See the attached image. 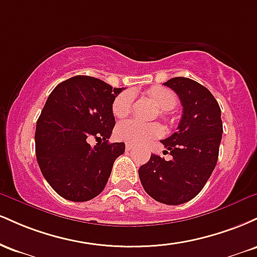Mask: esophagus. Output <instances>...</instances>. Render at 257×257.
I'll use <instances>...</instances> for the list:
<instances>
[{
    "mask_svg": "<svg viewBox=\"0 0 257 257\" xmlns=\"http://www.w3.org/2000/svg\"><path fill=\"white\" fill-rule=\"evenodd\" d=\"M134 145H133V144H131V143H126L125 144V150H126V151H131V150H133V149H134Z\"/></svg>",
    "mask_w": 257,
    "mask_h": 257,
    "instance_id": "34e87169",
    "label": "esophagus"
}]
</instances>
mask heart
Masks as SVG:
<instances>
[{"label":"heart","mask_w":257,"mask_h":257,"mask_svg":"<svg viewBox=\"0 0 257 257\" xmlns=\"http://www.w3.org/2000/svg\"><path fill=\"white\" fill-rule=\"evenodd\" d=\"M147 94L161 108V114L170 119L168 111L173 110L178 104V96L172 89L155 85L147 90ZM133 94L129 91L119 94L112 104V112L117 118H124L131 113L133 107ZM163 134V128L158 123H145L138 119H128L117 126V137L132 144H144Z\"/></svg>","instance_id":"heart-1"}]
</instances>
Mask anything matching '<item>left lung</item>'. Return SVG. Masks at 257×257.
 Instances as JSON below:
<instances>
[{
  "instance_id": "8db88e82",
  "label": "left lung",
  "mask_w": 257,
  "mask_h": 257,
  "mask_svg": "<svg viewBox=\"0 0 257 257\" xmlns=\"http://www.w3.org/2000/svg\"><path fill=\"white\" fill-rule=\"evenodd\" d=\"M178 94L182 116L178 131L161 143L172 159L151 155L139 169L144 190L157 202L179 205L193 199L215 169L222 138L221 110L204 85L186 77L166 83Z\"/></svg>"
}]
</instances>
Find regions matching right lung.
Instances as JSON below:
<instances>
[{"label": "right lung", "mask_w": 257, "mask_h": 257, "mask_svg": "<svg viewBox=\"0 0 257 257\" xmlns=\"http://www.w3.org/2000/svg\"><path fill=\"white\" fill-rule=\"evenodd\" d=\"M122 88L89 76L59 83L36 123L38 166L53 190L65 199L87 202L102 192L124 143H108L116 124L112 104ZM95 137L98 144H87Z\"/></svg>", "instance_id": "obj_1"}]
</instances>
